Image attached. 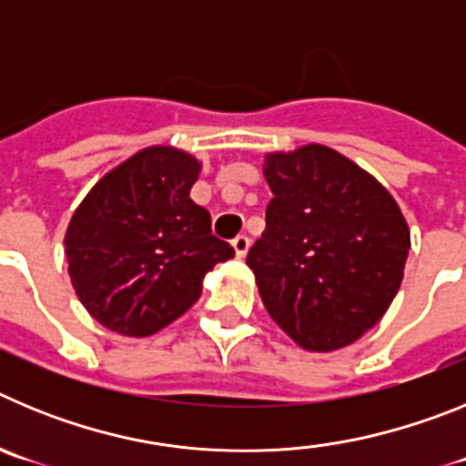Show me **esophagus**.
Returning a JSON list of instances; mask_svg holds the SVG:
<instances>
[{
	"label": "esophagus",
	"instance_id": "1",
	"mask_svg": "<svg viewBox=\"0 0 466 466\" xmlns=\"http://www.w3.org/2000/svg\"><path fill=\"white\" fill-rule=\"evenodd\" d=\"M230 247H233V252H236L238 258H245L247 252H249V238L238 236L236 240L230 242Z\"/></svg>",
	"mask_w": 466,
	"mask_h": 466
}]
</instances>
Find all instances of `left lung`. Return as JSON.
Instances as JSON below:
<instances>
[{"instance_id": "obj_1", "label": "left lung", "mask_w": 466, "mask_h": 466, "mask_svg": "<svg viewBox=\"0 0 466 466\" xmlns=\"http://www.w3.org/2000/svg\"><path fill=\"white\" fill-rule=\"evenodd\" d=\"M266 233L247 266L299 348L333 352L380 322L403 279L410 230L392 193L324 144L268 151Z\"/></svg>"}]
</instances>
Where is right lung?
Returning a JSON list of instances; mask_svg holds the SVG:
<instances>
[{"label":"right lung","instance_id":"add662e5","mask_svg":"<svg viewBox=\"0 0 466 466\" xmlns=\"http://www.w3.org/2000/svg\"><path fill=\"white\" fill-rule=\"evenodd\" d=\"M203 163L154 144L111 167L74 209L65 230L69 279L95 322L144 339L184 315L203 279L233 247L209 230L191 200Z\"/></svg>","mask_w":466,"mask_h":466}]
</instances>
